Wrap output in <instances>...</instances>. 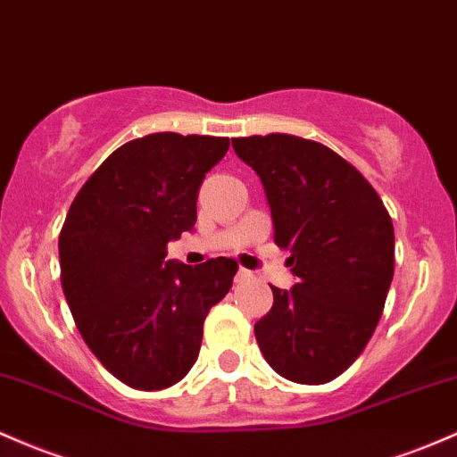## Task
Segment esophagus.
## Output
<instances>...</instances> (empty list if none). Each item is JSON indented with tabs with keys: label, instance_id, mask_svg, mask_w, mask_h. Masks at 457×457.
Masks as SVG:
<instances>
[{
	"label": "esophagus",
	"instance_id": "1",
	"mask_svg": "<svg viewBox=\"0 0 457 457\" xmlns=\"http://www.w3.org/2000/svg\"><path fill=\"white\" fill-rule=\"evenodd\" d=\"M249 279H253V273H252V270H247V269H240L238 273H237V282H238V284H243V282H249Z\"/></svg>",
	"mask_w": 457,
	"mask_h": 457
}]
</instances>
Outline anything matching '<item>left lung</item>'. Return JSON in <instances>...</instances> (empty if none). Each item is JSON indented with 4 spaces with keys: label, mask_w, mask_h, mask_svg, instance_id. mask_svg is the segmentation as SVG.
<instances>
[{
    "label": "left lung",
    "mask_w": 457,
    "mask_h": 457,
    "mask_svg": "<svg viewBox=\"0 0 457 457\" xmlns=\"http://www.w3.org/2000/svg\"><path fill=\"white\" fill-rule=\"evenodd\" d=\"M258 173L275 245L297 275L273 290V308L253 332L275 373L325 384L362 353L384 312L395 273V229L364 175L317 140L293 134L232 138Z\"/></svg>",
    "instance_id": "left-lung-1"
}]
</instances>
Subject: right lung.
I'll return each mask as SVG.
<instances>
[{
	"label": "right lung",
	"instance_id": "obj_1",
	"mask_svg": "<svg viewBox=\"0 0 457 457\" xmlns=\"http://www.w3.org/2000/svg\"><path fill=\"white\" fill-rule=\"evenodd\" d=\"M225 137L155 132L114 149L75 195L58 238L60 282L95 358L137 390L178 384L195 364L210 308L238 264L171 262L167 243L193 229L205 173Z\"/></svg>",
	"mask_w": 457,
	"mask_h": 457
}]
</instances>
